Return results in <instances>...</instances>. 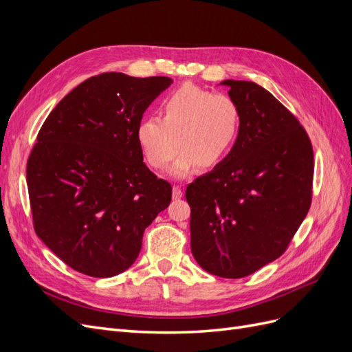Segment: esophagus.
<instances>
[{
	"instance_id": "1",
	"label": "esophagus",
	"mask_w": 352,
	"mask_h": 352,
	"mask_svg": "<svg viewBox=\"0 0 352 352\" xmlns=\"http://www.w3.org/2000/svg\"><path fill=\"white\" fill-rule=\"evenodd\" d=\"M184 197V189L180 188V186H177V185H175L173 186V199H179V198H182Z\"/></svg>"
}]
</instances>
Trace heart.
Returning a JSON list of instances; mask_svg holds the SVG:
<instances>
[{"mask_svg": "<svg viewBox=\"0 0 352 352\" xmlns=\"http://www.w3.org/2000/svg\"><path fill=\"white\" fill-rule=\"evenodd\" d=\"M160 114L162 119L144 117L136 127V141L145 162L155 170L167 167L180 148L182 153L170 168L173 177L186 176L197 163L202 168L220 164L241 131L235 100L192 83L170 92L160 104Z\"/></svg>", "mask_w": 352, "mask_h": 352, "instance_id": "heart-1", "label": "heart"}]
</instances>
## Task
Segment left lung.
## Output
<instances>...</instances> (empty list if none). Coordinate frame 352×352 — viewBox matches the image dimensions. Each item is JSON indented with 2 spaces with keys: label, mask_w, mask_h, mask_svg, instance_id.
<instances>
[{
  "label": "left lung",
  "mask_w": 352,
  "mask_h": 352,
  "mask_svg": "<svg viewBox=\"0 0 352 352\" xmlns=\"http://www.w3.org/2000/svg\"><path fill=\"white\" fill-rule=\"evenodd\" d=\"M241 109L229 155L186 188L190 251L206 272L226 279L279 258L313 197L314 157L304 127L260 85L223 80Z\"/></svg>",
  "instance_id": "8db88e82"
}]
</instances>
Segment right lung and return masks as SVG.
Returning <instances> with one entry per match:
<instances>
[{"instance_id":"right-lung-1","label":"right lung","mask_w":352,"mask_h":352,"mask_svg":"<svg viewBox=\"0 0 352 352\" xmlns=\"http://www.w3.org/2000/svg\"><path fill=\"white\" fill-rule=\"evenodd\" d=\"M173 80L109 72L78 85L50 113L26 180L36 235L69 267L111 278L140 255L144 230L172 185L144 163L136 127Z\"/></svg>"}]
</instances>
